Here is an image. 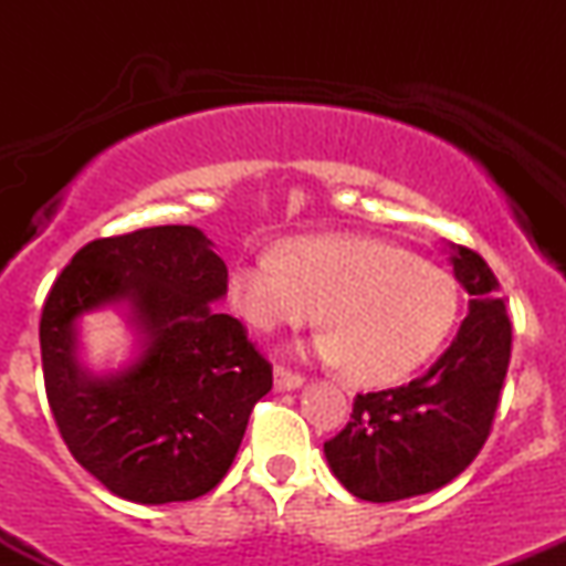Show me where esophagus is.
Segmentation results:
<instances>
[{
	"instance_id": "34e87169",
	"label": "esophagus",
	"mask_w": 566,
	"mask_h": 566,
	"mask_svg": "<svg viewBox=\"0 0 566 566\" xmlns=\"http://www.w3.org/2000/svg\"><path fill=\"white\" fill-rule=\"evenodd\" d=\"M274 382H276L279 391H292V388H301L303 382H305V378H303L301 373H292L290 367L276 365V369H274Z\"/></svg>"
}]
</instances>
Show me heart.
I'll use <instances>...</instances> for the list:
<instances>
[{
	"label": "heart",
	"mask_w": 566,
	"mask_h": 566,
	"mask_svg": "<svg viewBox=\"0 0 566 566\" xmlns=\"http://www.w3.org/2000/svg\"><path fill=\"white\" fill-rule=\"evenodd\" d=\"M233 308L261 333L327 327L316 356L359 386L405 380L441 348L458 319L452 276L401 247L365 237H297L233 265Z\"/></svg>",
	"instance_id": "heart-1"
}]
</instances>
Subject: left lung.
Masks as SVG:
<instances>
[{
  "label": "left lung",
  "instance_id": "8db88e82",
  "mask_svg": "<svg viewBox=\"0 0 566 566\" xmlns=\"http://www.w3.org/2000/svg\"><path fill=\"white\" fill-rule=\"evenodd\" d=\"M450 261L471 295L452 346L407 386L356 394L346 428L324 441L337 482L369 503L450 484L492 431L511 361V319L497 276L479 252L458 244Z\"/></svg>",
  "mask_w": 566,
  "mask_h": 566
}]
</instances>
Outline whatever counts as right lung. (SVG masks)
Listing matches in <instances>:
<instances>
[{"instance_id":"right-lung-1","label":"right lung","mask_w":566,"mask_h":566,"mask_svg":"<svg viewBox=\"0 0 566 566\" xmlns=\"http://www.w3.org/2000/svg\"><path fill=\"white\" fill-rule=\"evenodd\" d=\"M229 269L193 226H154L84 244L55 279L39 322L44 391L76 463L143 505L207 495L237 458L274 367L244 324L210 303ZM127 300L144 350L112 379L75 359V319Z\"/></svg>"}]
</instances>
